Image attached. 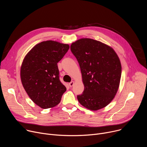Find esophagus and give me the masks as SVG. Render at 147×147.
Returning <instances> with one entry per match:
<instances>
[{
    "mask_svg": "<svg viewBox=\"0 0 147 147\" xmlns=\"http://www.w3.org/2000/svg\"><path fill=\"white\" fill-rule=\"evenodd\" d=\"M74 81H71V82H70L69 84V86H70V87L73 86L74 85Z\"/></svg>",
    "mask_w": 147,
    "mask_h": 147,
    "instance_id": "34e87169",
    "label": "esophagus"
}]
</instances>
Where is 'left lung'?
<instances>
[{"label":"left lung","instance_id":"8db88e82","mask_svg":"<svg viewBox=\"0 0 147 147\" xmlns=\"http://www.w3.org/2000/svg\"><path fill=\"white\" fill-rule=\"evenodd\" d=\"M71 51L79 63L83 93L77 96L84 107L97 111L107 106L119 88L122 67L113 49L99 41L83 38L73 42Z\"/></svg>","mask_w":147,"mask_h":147}]
</instances>
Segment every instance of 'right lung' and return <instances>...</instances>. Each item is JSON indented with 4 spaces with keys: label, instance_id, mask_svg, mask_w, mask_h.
<instances>
[{
    "label": "right lung",
    "instance_id": "add662e5",
    "mask_svg": "<svg viewBox=\"0 0 147 147\" xmlns=\"http://www.w3.org/2000/svg\"><path fill=\"white\" fill-rule=\"evenodd\" d=\"M69 44L48 40L35 46L25 57L20 70L22 85L31 100L42 109L58 105L66 88L59 80L57 63Z\"/></svg>",
    "mask_w": 147,
    "mask_h": 147
}]
</instances>
